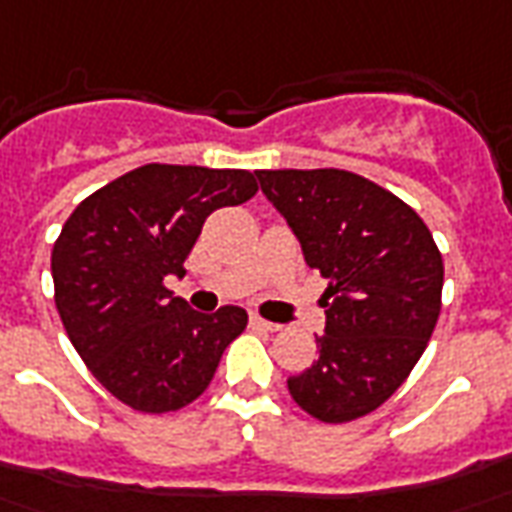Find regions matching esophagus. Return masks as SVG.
I'll return each instance as SVG.
<instances>
[{
    "label": "esophagus",
    "mask_w": 512,
    "mask_h": 512,
    "mask_svg": "<svg viewBox=\"0 0 512 512\" xmlns=\"http://www.w3.org/2000/svg\"><path fill=\"white\" fill-rule=\"evenodd\" d=\"M249 321H252V327H257V330H266V332L280 330V324H271V321H266V318H260V316H249Z\"/></svg>",
    "instance_id": "obj_1"
}]
</instances>
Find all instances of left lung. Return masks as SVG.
Segmentation results:
<instances>
[{
	"mask_svg": "<svg viewBox=\"0 0 512 512\" xmlns=\"http://www.w3.org/2000/svg\"><path fill=\"white\" fill-rule=\"evenodd\" d=\"M327 291L318 360L288 380L293 402L324 424L366 416L424 355L441 313L443 260L399 196L341 169L255 171Z\"/></svg>",
	"mask_w": 512,
	"mask_h": 512,
	"instance_id": "obj_1",
	"label": "left lung"
}]
</instances>
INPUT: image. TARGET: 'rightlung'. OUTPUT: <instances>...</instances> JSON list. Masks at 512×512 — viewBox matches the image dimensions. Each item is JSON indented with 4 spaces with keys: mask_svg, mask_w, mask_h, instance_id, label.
I'll return each mask as SVG.
<instances>
[{
    "mask_svg": "<svg viewBox=\"0 0 512 512\" xmlns=\"http://www.w3.org/2000/svg\"><path fill=\"white\" fill-rule=\"evenodd\" d=\"M255 194L244 169L149 163L82 199L63 224L52 249L57 313L82 363L132 410L191 405L246 330L244 307L196 313L166 277L185 274L213 210Z\"/></svg>",
    "mask_w": 512,
    "mask_h": 512,
    "instance_id": "add662e5",
    "label": "right lung"
}]
</instances>
